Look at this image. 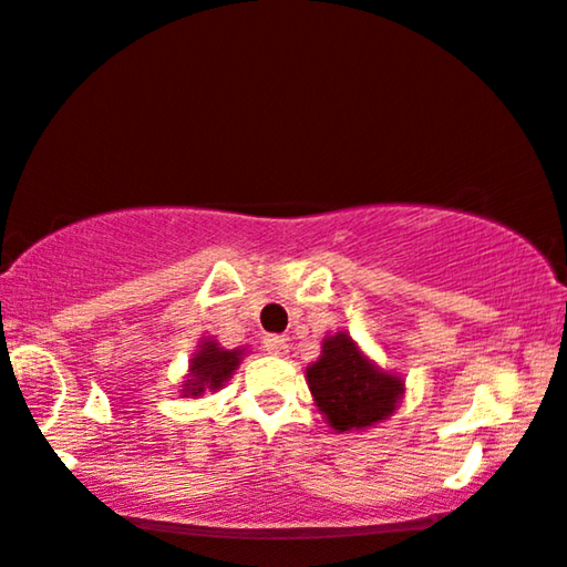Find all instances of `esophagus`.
Here are the masks:
<instances>
[{"mask_svg":"<svg viewBox=\"0 0 567 567\" xmlns=\"http://www.w3.org/2000/svg\"><path fill=\"white\" fill-rule=\"evenodd\" d=\"M264 350L269 354H277V358H285L290 352V342L285 337H267L264 339Z\"/></svg>","mask_w":567,"mask_h":567,"instance_id":"1","label":"esophagus"}]
</instances>
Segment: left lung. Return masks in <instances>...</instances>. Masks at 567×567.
<instances>
[{
    "label": "left lung",
    "instance_id": "1",
    "mask_svg": "<svg viewBox=\"0 0 567 567\" xmlns=\"http://www.w3.org/2000/svg\"><path fill=\"white\" fill-rule=\"evenodd\" d=\"M306 383L337 433H362L389 420L406 391L402 375L375 365L347 331L323 337L319 360L306 368Z\"/></svg>",
    "mask_w": 567,
    "mask_h": 567
}]
</instances>
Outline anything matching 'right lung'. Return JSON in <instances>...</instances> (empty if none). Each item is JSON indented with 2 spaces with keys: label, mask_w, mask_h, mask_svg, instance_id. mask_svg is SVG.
Returning <instances> with one entry per match:
<instances>
[{
  "label": "right lung",
  "mask_w": 567,
  "mask_h": 567,
  "mask_svg": "<svg viewBox=\"0 0 567 567\" xmlns=\"http://www.w3.org/2000/svg\"><path fill=\"white\" fill-rule=\"evenodd\" d=\"M244 354L246 347L225 350L215 337L202 339V344L196 347L192 360H188V373L181 396L196 399L205 394V391H220L233 379V373L238 371Z\"/></svg>",
  "instance_id": "1"
}]
</instances>
